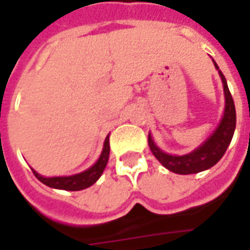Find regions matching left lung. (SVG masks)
<instances>
[{
	"instance_id": "obj_1",
	"label": "left lung",
	"mask_w": 250,
	"mask_h": 250,
	"mask_svg": "<svg viewBox=\"0 0 250 250\" xmlns=\"http://www.w3.org/2000/svg\"><path fill=\"white\" fill-rule=\"evenodd\" d=\"M214 66L218 69L216 62H214ZM218 73L221 76L223 87H224L226 108H224V115L220 121L217 129L213 132L211 136H208L205 140V143H202L197 149L188 153V154L172 156V154L164 153L160 149L159 146L154 143L151 135H149V146L151 153L154 154V157L159 160L167 169L175 172V174H181V175L197 174L200 171L211 168L221 160V157L226 153L227 147L229 146V143L232 140L236 124L235 105H234V100H232V96L229 93L224 75L220 69H218Z\"/></svg>"
}]
</instances>
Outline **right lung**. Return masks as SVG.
I'll use <instances>...</instances> for the list:
<instances>
[{"instance_id":"right-lung-1","label":"right lung","mask_w":250,"mask_h":250,"mask_svg":"<svg viewBox=\"0 0 250 250\" xmlns=\"http://www.w3.org/2000/svg\"><path fill=\"white\" fill-rule=\"evenodd\" d=\"M108 157H110V139L107 136L105 142H104L103 151H101L99 160L96 161V164L91 166L90 168H87L86 171L81 172V174L71 175V177L45 178L42 177L40 174H37L34 169L33 174L40 182H43L44 185H47V187L55 188V189H63V190H82V189L91 187L101 177L104 168L108 163Z\"/></svg>"}]
</instances>
